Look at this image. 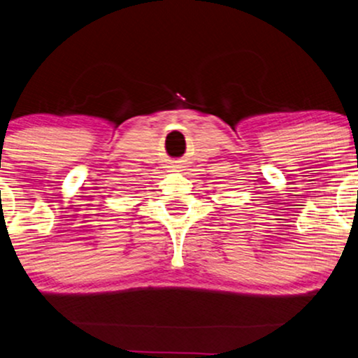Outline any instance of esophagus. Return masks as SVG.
Here are the masks:
<instances>
[{
	"label": "esophagus",
	"mask_w": 358,
	"mask_h": 358,
	"mask_svg": "<svg viewBox=\"0 0 358 358\" xmlns=\"http://www.w3.org/2000/svg\"><path fill=\"white\" fill-rule=\"evenodd\" d=\"M171 169H175V170H176V169H180V166H178V165H173V166H171Z\"/></svg>",
	"instance_id": "obj_1"
}]
</instances>
